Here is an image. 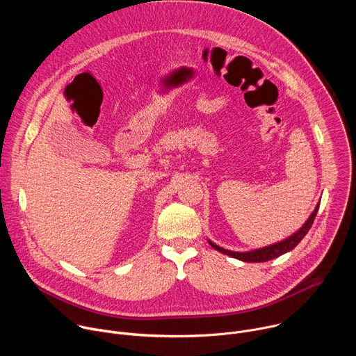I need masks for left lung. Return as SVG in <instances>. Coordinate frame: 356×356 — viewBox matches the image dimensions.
Here are the masks:
<instances>
[{
  "mask_svg": "<svg viewBox=\"0 0 356 356\" xmlns=\"http://www.w3.org/2000/svg\"><path fill=\"white\" fill-rule=\"evenodd\" d=\"M318 207L320 204H317V207L314 209V211L312 213V216L309 217V220L304 222V225L297 231L294 232L293 235H290L289 238H286L284 241H280L277 243H273V245H269V246H265V248H261V249H255V250H249V252H232V250H228V249H224L216 243H213L211 241L210 245L217 249L218 252L221 253H225V255L228 257H232L235 259H239V261H243V262H266V261H270V259H275L280 255H283V253L294 249L298 242L306 236V234L309 232V229L312 228L313 222H314V218L317 216V211H318Z\"/></svg>",
  "mask_w": 356,
  "mask_h": 356,
  "instance_id": "left-lung-1",
  "label": "left lung"
}]
</instances>
